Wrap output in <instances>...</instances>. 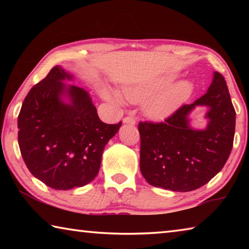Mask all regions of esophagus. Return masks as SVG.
<instances>
[{
  "label": "esophagus",
  "mask_w": 249,
  "mask_h": 249,
  "mask_svg": "<svg viewBox=\"0 0 249 249\" xmlns=\"http://www.w3.org/2000/svg\"><path fill=\"white\" fill-rule=\"evenodd\" d=\"M123 123L124 124H129V125H135V124H136V121H135L134 117L127 116V117H125V119H123Z\"/></svg>",
  "instance_id": "obj_1"
}]
</instances>
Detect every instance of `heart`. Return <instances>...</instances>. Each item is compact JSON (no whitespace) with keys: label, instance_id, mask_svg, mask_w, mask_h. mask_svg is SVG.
<instances>
[{"label":"heart","instance_id":"obj_1","mask_svg":"<svg viewBox=\"0 0 249 249\" xmlns=\"http://www.w3.org/2000/svg\"><path fill=\"white\" fill-rule=\"evenodd\" d=\"M177 77L176 73H169L146 83L126 86L123 88V95L133 103H140L148 98L142 107L145 115L153 121H166L191 98L195 91V84L189 80L172 83ZM101 96L115 105L124 104L123 95L111 87H102Z\"/></svg>","mask_w":249,"mask_h":249}]
</instances>
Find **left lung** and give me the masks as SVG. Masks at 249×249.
<instances>
[{
  "instance_id": "8db88e82",
  "label": "left lung",
  "mask_w": 249,
  "mask_h": 249,
  "mask_svg": "<svg viewBox=\"0 0 249 249\" xmlns=\"http://www.w3.org/2000/svg\"><path fill=\"white\" fill-rule=\"evenodd\" d=\"M197 106L208 107V125L191 126ZM236 112L223 75L213 72L208 91L192 104L183 105L163 123L141 122L142 175L150 185L175 192L196 190L224 167L233 148Z\"/></svg>"
}]
</instances>
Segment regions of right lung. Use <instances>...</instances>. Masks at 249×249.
<instances>
[{"label":"right lung","instance_id":"1","mask_svg":"<svg viewBox=\"0 0 249 249\" xmlns=\"http://www.w3.org/2000/svg\"><path fill=\"white\" fill-rule=\"evenodd\" d=\"M73 75L61 66L34 86L20 108V154L31 174L56 190L90 183L98 175L105 145L122 123L100 120L89 92L66 84Z\"/></svg>","mask_w":249,"mask_h":249}]
</instances>
